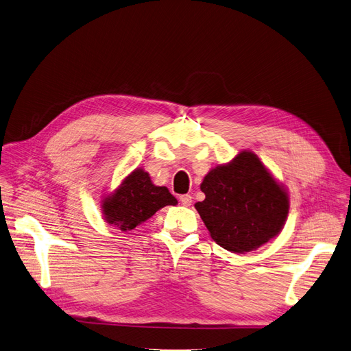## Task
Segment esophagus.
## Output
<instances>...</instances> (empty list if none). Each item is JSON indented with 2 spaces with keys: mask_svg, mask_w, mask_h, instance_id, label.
<instances>
[{
  "mask_svg": "<svg viewBox=\"0 0 351 351\" xmlns=\"http://www.w3.org/2000/svg\"><path fill=\"white\" fill-rule=\"evenodd\" d=\"M179 201L184 206H191L192 205V196L191 195H182L179 197Z\"/></svg>",
  "mask_w": 351,
  "mask_h": 351,
  "instance_id": "esophagus-1",
  "label": "esophagus"
}]
</instances>
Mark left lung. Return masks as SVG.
Returning <instances> with one entry per match:
<instances>
[{"label":"left lung","mask_w":351,"mask_h":351,"mask_svg":"<svg viewBox=\"0 0 351 351\" xmlns=\"http://www.w3.org/2000/svg\"><path fill=\"white\" fill-rule=\"evenodd\" d=\"M202 202L195 208L218 245L250 252L276 238L288 215V193L252 152L242 150L230 163L204 178Z\"/></svg>","instance_id":"1"}]
</instances>
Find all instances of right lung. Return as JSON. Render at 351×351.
Here are the masks:
<instances>
[{
	"mask_svg": "<svg viewBox=\"0 0 351 351\" xmlns=\"http://www.w3.org/2000/svg\"><path fill=\"white\" fill-rule=\"evenodd\" d=\"M176 197L166 186L152 184L143 169H134L120 186L101 201V210L108 223L120 231H132L166 206L176 205Z\"/></svg>",
	"mask_w": 351,
	"mask_h": 351,
	"instance_id": "add662e5",
	"label": "right lung"
}]
</instances>
